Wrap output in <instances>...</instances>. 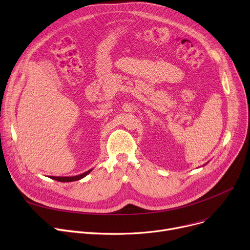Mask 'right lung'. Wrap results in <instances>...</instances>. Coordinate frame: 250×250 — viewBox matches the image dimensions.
I'll use <instances>...</instances> for the list:
<instances>
[{
	"mask_svg": "<svg viewBox=\"0 0 250 250\" xmlns=\"http://www.w3.org/2000/svg\"><path fill=\"white\" fill-rule=\"evenodd\" d=\"M92 171V169L88 170V171L80 174V175H76V176H71V177H62V176H50L51 179H55L57 181H61V182H71V181H76V180H80L83 177H85L86 175H88L90 172Z\"/></svg>",
	"mask_w": 250,
	"mask_h": 250,
	"instance_id": "right-lung-1",
	"label": "right lung"
}]
</instances>
